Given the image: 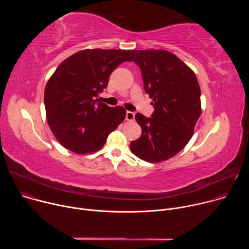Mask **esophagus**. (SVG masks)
Instances as JSON below:
<instances>
[{"label":"esophagus","instance_id":"esophagus-1","mask_svg":"<svg viewBox=\"0 0 249 249\" xmlns=\"http://www.w3.org/2000/svg\"><path fill=\"white\" fill-rule=\"evenodd\" d=\"M126 119L128 121H133L135 119V113L132 111H127L126 112Z\"/></svg>","mask_w":249,"mask_h":249}]
</instances>
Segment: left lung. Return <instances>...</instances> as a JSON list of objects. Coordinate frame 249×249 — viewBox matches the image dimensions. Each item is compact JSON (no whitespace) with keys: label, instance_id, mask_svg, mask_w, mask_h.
<instances>
[{"label":"left lung","instance_id":"1","mask_svg":"<svg viewBox=\"0 0 249 249\" xmlns=\"http://www.w3.org/2000/svg\"><path fill=\"white\" fill-rule=\"evenodd\" d=\"M129 54L141 70L155 108L149 118L136 114L142 135L131 142V152L149 162L166 160L187 145L200 117L201 90L196 75L166 50H130Z\"/></svg>","mask_w":249,"mask_h":249}]
</instances>
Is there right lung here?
I'll list each match as a JSON object with an SVG mask.
<instances>
[{
  "mask_svg": "<svg viewBox=\"0 0 249 249\" xmlns=\"http://www.w3.org/2000/svg\"><path fill=\"white\" fill-rule=\"evenodd\" d=\"M125 61H132L128 50L87 49L58 66L46 85L44 105L49 127L64 148L76 154L96 152L123 122L122 106L109 107L97 96Z\"/></svg>",
  "mask_w": 249,
  "mask_h": 249,
  "instance_id": "1",
  "label": "right lung"
}]
</instances>
